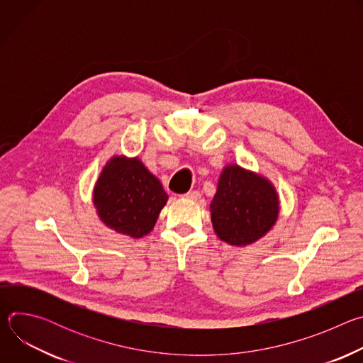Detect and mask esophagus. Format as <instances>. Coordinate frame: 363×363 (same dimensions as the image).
I'll use <instances>...</instances> for the list:
<instances>
[{
	"label": "esophagus",
	"instance_id": "obj_1",
	"mask_svg": "<svg viewBox=\"0 0 363 363\" xmlns=\"http://www.w3.org/2000/svg\"><path fill=\"white\" fill-rule=\"evenodd\" d=\"M182 196H184V198H186V199H192V201H198V199H201V194H199V191H189V192L184 194Z\"/></svg>",
	"mask_w": 363,
	"mask_h": 363
}]
</instances>
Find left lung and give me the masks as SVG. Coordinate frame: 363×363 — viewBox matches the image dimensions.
I'll use <instances>...</instances> for the list:
<instances>
[{
  "instance_id": "left-lung-1",
  "label": "left lung",
  "mask_w": 363,
  "mask_h": 363,
  "mask_svg": "<svg viewBox=\"0 0 363 363\" xmlns=\"http://www.w3.org/2000/svg\"><path fill=\"white\" fill-rule=\"evenodd\" d=\"M210 211L218 238L231 245H247L274 225L279 196L266 178L230 165L220 177Z\"/></svg>"
}]
</instances>
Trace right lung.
Listing matches in <instances>:
<instances>
[{
    "label": "right lung",
    "instance_id": "obj_1",
    "mask_svg": "<svg viewBox=\"0 0 363 363\" xmlns=\"http://www.w3.org/2000/svg\"><path fill=\"white\" fill-rule=\"evenodd\" d=\"M167 201L168 195L160 179L138 158H112L93 191L100 220L109 228L133 238H142L152 231Z\"/></svg>",
    "mask_w": 363,
    "mask_h": 363
}]
</instances>
